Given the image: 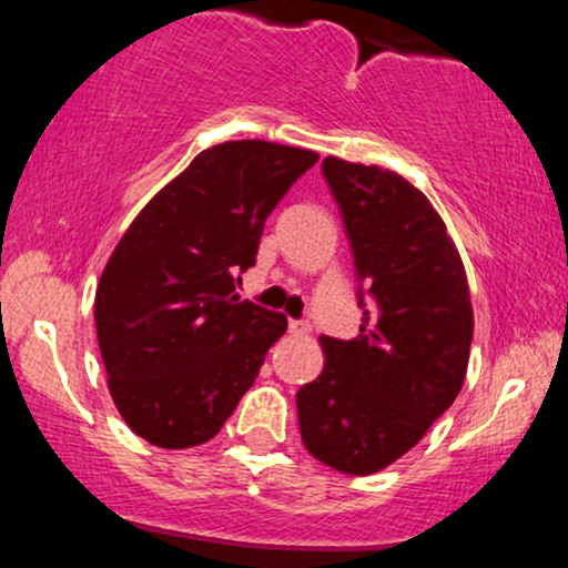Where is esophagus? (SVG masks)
<instances>
[{
    "mask_svg": "<svg viewBox=\"0 0 568 568\" xmlns=\"http://www.w3.org/2000/svg\"><path fill=\"white\" fill-rule=\"evenodd\" d=\"M288 331H291L293 336H306L312 331V325L306 323V321H291L288 323Z\"/></svg>",
    "mask_w": 568,
    "mask_h": 568,
    "instance_id": "1",
    "label": "esophagus"
}]
</instances>
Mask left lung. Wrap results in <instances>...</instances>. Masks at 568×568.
Instances as JSON below:
<instances>
[{
  "mask_svg": "<svg viewBox=\"0 0 568 568\" xmlns=\"http://www.w3.org/2000/svg\"><path fill=\"white\" fill-rule=\"evenodd\" d=\"M366 285L361 334L321 336L323 374L296 393L315 459L379 473L410 452L465 384L473 304L465 264L425 194L395 171L323 160Z\"/></svg>",
  "mask_w": 568,
  "mask_h": 568,
  "instance_id": "obj_1",
  "label": "left lung"
}]
</instances>
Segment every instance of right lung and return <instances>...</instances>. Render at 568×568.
I'll return each instance as SVG.
<instances>
[{"instance_id":"1","label":"right lung","mask_w":568,"mask_h":568,"mask_svg":"<svg viewBox=\"0 0 568 568\" xmlns=\"http://www.w3.org/2000/svg\"><path fill=\"white\" fill-rule=\"evenodd\" d=\"M315 162L272 141L219 143L116 243L95 291L98 347L116 410L152 446L211 440L288 328L234 288L256 264L266 216Z\"/></svg>"}]
</instances>
